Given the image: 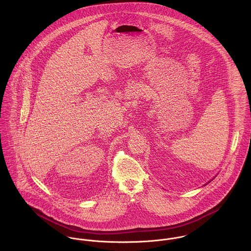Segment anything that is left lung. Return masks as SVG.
I'll use <instances>...</instances> for the list:
<instances>
[{
	"label": "left lung",
	"mask_w": 251,
	"mask_h": 251,
	"mask_svg": "<svg viewBox=\"0 0 251 251\" xmlns=\"http://www.w3.org/2000/svg\"><path fill=\"white\" fill-rule=\"evenodd\" d=\"M211 180H212V179H211ZM211 180H210V181H211ZM210 181H209V182H210ZM209 182H207V183H209ZM207 183H206V184H207Z\"/></svg>",
	"instance_id": "left-lung-1"
}]
</instances>
